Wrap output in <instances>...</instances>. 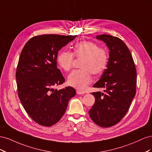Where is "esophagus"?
Masks as SVG:
<instances>
[{"mask_svg": "<svg viewBox=\"0 0 152 152\" xmlns=\"http://www.w3.org/2000/svg\"><path fill=\"white\" fill-rule=\"evenodd\" d=\"M77 94H85V92L80 91V90H77Z\"/></svg>", "mask_w": 152, "mask_h": 152, "instance_id": "1", "label": "esophagus"}]
</instances>
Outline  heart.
<instances>
[{"label":"heart","instance_id":"1","mask_svg":"<svg viewBox=\"0 0 152 152\" xmlns=\"http://www.w3.org/2000/svg\"><path fill=\"white\" fill-rule=\"evenodd\" d=\"M74 57L81 59L80 68L70 73L68 84L75 89H84L92 81L91 73L98 75L105 69L108 62L107 53L104 49L88 40L77 42L72 53L63 50L58 55L57 62L64 71H70L73 66Z\"/></svg>","mask_w":152,"mask_h":152}]
</instances>
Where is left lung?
<instances>
[{
    "instance_id": "1",
    "label": "left lung",
    "mask_w": 152,
    "mask_h": 152,
    "mask_svg": "<svg viewBox=\"0 0 152 152\" xmlns=\"http://www.w3.org/2000/svg\"><path fill=\"white\" fill-rule=\"evenodd\" d=\"M96 38L107 44L110 58L107 68L93 86L104 92L92 93L95 102L89 114L98 126L110 127L120 122L130 107L136 94V69L129 49L121 39L106 34Z\"/></svg>"
}]
</instances>
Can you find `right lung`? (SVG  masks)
<instances>
[{
	"mask_svg": "<svg viewBox=\"0 0 152 152\" xmlns=\"http://www.w3.org/2000/svg\"><path fill=\"white\" fill-rule=\"evenodd\" d=\"M77 35L47 34L35 36L21 53L16 72L18 93L25 111L39 125L50 127L65 113L75 95L72 87H53L65 81L57 68L58 53Z\"/></svg>",
	"mask_w": 152,
	"mask_h": 152,
	"instance_id": "add662e5",
	"label": "right lung"
}]
</instances>
